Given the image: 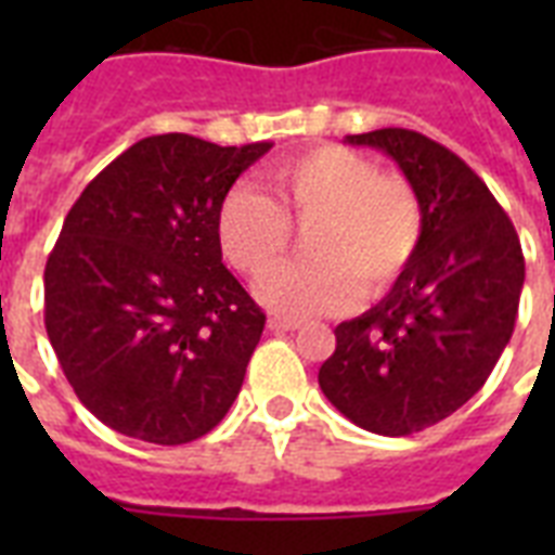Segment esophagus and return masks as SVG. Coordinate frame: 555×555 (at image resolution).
<instances>
[{
	"label": "esophagus",
	"instance_id": "obj_1",
	"mask_svg": "<svg viewBox=\"0 0 555 555\" xmlns=\"http://www.w3.org/2000/svg\"><path fill=\"white\" fill-rule=\"evenodd\" d=\"M299 325H302L299 320H287V317H279V313H273L268 320V328L276 331V334H282V331H296Z\"/></svg>",
	"mask_w": 555,
	"mask_h": 555
}]
</instances>
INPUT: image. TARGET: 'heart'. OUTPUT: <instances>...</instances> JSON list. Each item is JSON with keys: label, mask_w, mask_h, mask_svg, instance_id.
Here are the masks:
<instances>
[{"label": "heart", "mask_w": 555, "mask_h": 555, "mask_svg": "<svg viewBox=\"0 0 555 555\" xmlns=\"http://www.w3.org/2000/svg\"><path fill=\"white\" fill-rule=\"evenodd\" d=\"M276 201L233 186L216 212V238L230 264L253 282L278 267L291 223L314 224L308 266L286 269L259 285V299L285 317L346 311L365 296H383L421 253L426 216L409 178L379 172L369 155L348 146H317L270 169Z\"/></svg>", "instance_id": "obj_1"}]
</instances>
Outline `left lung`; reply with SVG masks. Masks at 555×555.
Returning <instances> with one entry per match:
<instances>
[{
    "instance_id": "obj_1",
    "label": "left lung",
    "mask_w": 555,
    "mask_h": 555,
    "mask_svg": "<svg viewBox=\"0 0 555 555\" xmlns=\"http://www.w3.org/2000/svg\"><path fill=\"white\" fill-rule=\"evenodd\" d=\"M397 160L421 195L426 233L414 264L371 311L337 325L320 388L374 435H412L457 412L507 348L525 285V253L481 178L426 134H348Z\"/></svg>"
}]
</instances>
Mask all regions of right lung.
<instances>
[{
	"label": "right lung",
	"instance_id": "1",
	"mask_svg": "<svg viewBox=\"0 0 555 555\" xmlns=\"http://www.w3.org/2000/svg\"><path fill=\"white\" fill-rule=\"evenodd\" d=\"M273 143L143 138L65 216L46 261V331L74 395L126 438L178 447L238 397L264 311L224 268L216 212Z\"/></svg>",
	"mask_w": 555,
	"mask_h": 555
}]
</instances>
